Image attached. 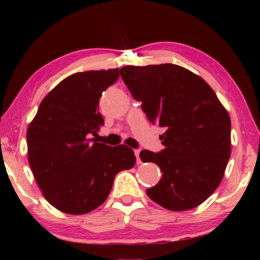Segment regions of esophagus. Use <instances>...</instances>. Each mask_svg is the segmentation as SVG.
Returning a JSON list of instances; mask_svg holds the SVG:
<instances>
[{"instance_id":"esophagus-1","label":"esophagus","mask_w":260,"mask_h":260,"mask_svg":"<svg viewBox=\"0 0 260 260\" xmlns=\"http://www.w3.org/2000/svg\"><path fill=\"white\" fill-rule=\"evenodd\" d=\"M135 155H136V158H137V165H141L142 161L140 158V149H136V150H135Z\"/></svg>"}]
</instances>
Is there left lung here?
<instances>
[{
    "mask_svg": "<svg viewBox=\"0 0 260 260\" xmlns=\"http://www.w3.org/2000/svg\"><path fill=\"white\" fill-rule=\"evenodd\" d=\"M120 77L142 102L149 122L165 127V149L142 150V162L162 172L148 197L169 211L201 205L221 182L231 156V119L212 87L174 63L124 66Z\"/></svg>",
    "mask_w": 260,
    "mask_h": 260,
    "instance_id": "8db88e82",
    "label": "left lung"
}]
</instances>
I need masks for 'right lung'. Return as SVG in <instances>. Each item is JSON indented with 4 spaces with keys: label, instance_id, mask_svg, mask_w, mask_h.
<instances>
[{
    "label": "right lung",
    "instance_id": "right-lung-1",
    "mask_svg": "<svg viewBox=\"0 0 260 260\" xmlns=\"http://www.w3.org/2000/svg\"><path fill=\"white\" fill-rule=\"evenodd\" d=\"M119 69L74 73L44 98L27 130L28 161L46 200L67 214L99 207L120 170L136 163L127 145L99 143L101 95Z\"/></svg>",
    "mask_w": 260,
    "mask_h": 260
}]
</instances>
